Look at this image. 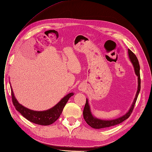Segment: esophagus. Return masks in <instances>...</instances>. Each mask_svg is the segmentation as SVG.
Masks as SVG:
<instances>
[{
  "mask_svg": "<svg viewBox=\"0 0 152 152\" xmlns=\"http://www.w3.org/2000/svg\"><path fill=\"white\" fill-rule=\"evenodd\" d=\"M80 90H81V89H80Z\"/></svg>",
  "mask_w": 152,
  "mask_h": 152,
  "instance_id": "obj_1",
  "label": "esophagus"
}]
</instances>
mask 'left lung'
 Instances as JSON below:
<instances>
[{
	"mask_svg": "<svg viewBox=\"0 0 152 152\" xmlns=\"http://www.w3.org/2000/svg\"><path fill=\"white\" fill-rule=\"evenodd\" d=\"M128 54L130 60L131 62L133 63V64L134 66V71H135V74L136 76H138V90H137L136 92V95L135 96V99L133 101V105H132L131 107L130 108L128 112L118 119H114V120H109V121H105V120H101L99 119H97L94 117L92 115L91 111H90V105L88 104V100L86 99V104L84 107V110H83V117H84L85 121L86 122V123L90 126L91 128H95V129H101V128H109V127L110 126H113L119 124L121 122L127 119L128 117L131 115L132 112L133 110V109L134 107L136 102L137 100V98H138V94L140 91L141 88V79H140V64H139V62L138 58H137L136 55L134 53L132 52L131 50L128 49Z\"/></svg>",
	"mask_w": 152,
	"mask_h": 152,
	"instance_id": "obj_1",
	"label": "left lung"
}]
</instances>
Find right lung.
<instances>
[{
	"instance_id": "right-lung-1",
	"label": "right lung",
	"mask_w": 152,
	"mask_h": 152,
	"mask_svg": "<svg viewBox=\"0 0 152 152\" xmlns=\"http://www.w3.org/2000/svg\"><path fill=\"white\" fill-rule=\"evenodd\" d=\"M11 89L12 101L16 109L28 121L35 124L42 126L50 125L57 121L60 117L64 107L66 105L68 100L71 96L74 95L73 93L67 94L57 105L50 109L45 111H34L28 109L22 105L19 104L16 98L14 97L11 86Z\"/></svg>"
}]
</instances>
